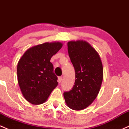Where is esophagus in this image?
Here are the masks:
<instances>
[{
    "mask_svg": "<svg viewBox=\"0 0 129 129\" xmlns=\"http://www.w3.org/2000/svg\"><path fill=\"white\" fill-rule=\"evenodd\" d=\"M62 80V76H59V77H58V80H57V81H58L59 83H60V82H61Z\"/></svg>",
    "mask_w": 129,
    "mask_h": 129,
    "instance_id": "esophagus-1",
    "label": "esophagus"
}]
</instances>
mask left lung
<instances>
[{
    "label": "left lung",
    "mask_w": 129,
    "mask_h": 129,
    "mask_svg": "<svg viewBox=\"0 0 129 129\" xmlns=\"http://www.w3.org/2000/svg\"><path fill=\"white\" fill-rule=\"evenodd\" d=\"M68 52L75 70L73 88L63 93L69 108L81 110L89 106L97 97L103 79L100 55L86 41H70Z\"/></svg>",
    "instance_id": "obj_1"
}]
</instances>
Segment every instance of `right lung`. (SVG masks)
Listing matches in <instances>:
<instances>
[{"label": "right lung", "instance_id": "add662e5", "mask_svg": "<svg viewBox=\"0 0 129 129\" xmlns=\"http://www.w3.org/2000/svg\"><path fill=\"white\" fill-rule=\"evenodd\" d=\"M62 47L59 42H46L29 48L19 60L17 80L25 99L33 104L45 103L57 86L51 57Z\"/></svg>", "mask_w": 129, "mask_h": 129}]
</instances>
